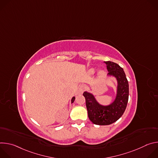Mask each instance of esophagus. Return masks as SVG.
I'll list each match as a JSON object with an SVG mask.
<instances>
[{
  "mask_svg": "<svg viewBox=\"0 0 158 158\" xmlns=\"http://www.w3.org/2000/svg\"><path fill=\"white\" fill-rule=\"evenodd\" d=\"M85 86L84 85H82L80 87H79V93H80V94H82L84 91V90L85 89Z\"/></svg>",
  "mask_w": 158,
  "mask_h": 158,
  "instance_id": "34e87169",
  "label": "esophagus"
}]
</instances>
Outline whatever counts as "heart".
I'll list each match as a JSON object with an SVG mask.
<instances>
[{
    "instance_id": "heart-1",
    "label": "heart",
    "mask_w": 158,
    "mask_h": 158,
    "mask_svg": "<svg viewBox=\"0 0 158 158\" xmlns=\"http://www.w3.org/2000/svg\"><path fill=\"white\" fill-rule=\"evenodd\" d=\"M94 72H95V69H92L90 70V73H91V74L94 73ZM104 71H99V74H100L101 76L104 75Z\"/></svg>"
}]
</instances>
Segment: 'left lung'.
<instances>
[{
    "instance_id": "8db88e82",
    "label": "left lung",
    "mask_w": 158,
    "mask_h": 158,
    "mask_svg": "<svg viewBox=\"0 0 158 158\" xmlns=\"http://www.w3.org/2000/svg\"><path fill=\"white\" fill-rule=\"evenodd\" d=\"M109 71L108 75L114 76L118 81L117 95L114 101L109 106H102L89 93L84 92L88 117L97 125H109L117 121L124 112L129 98V84L123 69L111 61L104 62Z\"/></svg>"
}]
</instances>
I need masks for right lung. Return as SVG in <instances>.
<instances>
[{
	"label": "right lung",
	"mask_w": 158,
	"mask_h": 158,
	"mask_svg": "<svg viewBox=\"0 0 158 158\" xmlns=\"http://www.w3.org/2000/svg\"><path fill=\"white\" fill-rule=\"evenodd\" d=\"M74 100H75V97H73V98H72V100H71V102H72V103H73V102H74Z\"/></svg>",
	"instance_id": "obj_1"
}]
</instances>
